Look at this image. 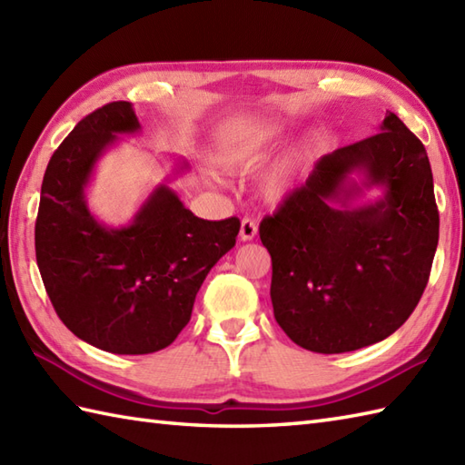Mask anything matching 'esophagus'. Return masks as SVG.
<instances>
[{
  "label": "esophagus",
  "mask_w": 465,
  "mask_h": 465,
  "mask_svg": "<svg viewBox=\"0 0 465 465\" xmlns=\"http://www.w3.org/2000/svg\"><path fill=\"white\" fill-rule=\"evenodd\" d=\"M255 235H258V225H255L252 217H243L242 227H240V240L242 242H252Z\"/></svg>",
  "instance_id": "34e87169"
}]
</instances>
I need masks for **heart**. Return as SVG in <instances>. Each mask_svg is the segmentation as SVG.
<instances>
[{
    "instance_id": "1",
    "label": "heart",
    "mask_w": 465,
    "mask_h": 465,
    "mask_svg": "<svg viewBox=\"0 0 465 465\" xmlns=\"http://www.w3.org/2000/svg\"><path fill=\"white\" fill-rule=\"evenodd\" d=\"M282 125L278 124H253L235 130L223 142L220 150V163L232 173H250L270 155L273 145L280 142ZM308 150L298 147L275 162L263 175L262 192L270 202H282L288 197L303 172Z\"/></svg>"
}]
</instances>
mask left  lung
I'll use <instances>...</instances> for the list:
<instances>
[{"instance_id":"obj_1","label":"left lung","mask_w":465,"mask_h":465,"mask_svg":"<svg viewBox=\"0 0 465 465\" xmlns=\"http://www.w3.org/2000/svg\"><path fill=\"white\" fill-rule=\"evenodd\" d=\"M373 186L382 195L361 203ZM260 238L275 322L292 341L343 353L385 340L416 310L438 248L426 147L388 112L380 134L322 155Z\"/></svg>"}]
</instances>
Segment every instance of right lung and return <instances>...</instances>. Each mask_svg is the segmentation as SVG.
<instances>
[{
    "mask_svg": "<svg viewBox=\"0 0 465 465\" xmlns=\"http://www.w3.org/2000/svg\"><path fill=\"white\" fill-rule=\"evenodd\" d=\"M142 134L134 105L114 102L74 127L42 183L35 258L45 292L65 328L97 350L142 355L167 348L192 318L205 275L235 245L238 217L193 215L172 187L190 170L175 160L130 222L107 225L87 205L97 162Z\"/></svg>",
    "mask_w": 465,
    "mask_h": 465,
    "instance_id": "add662e5",
    "label": "right lung"
}]
</instances>
